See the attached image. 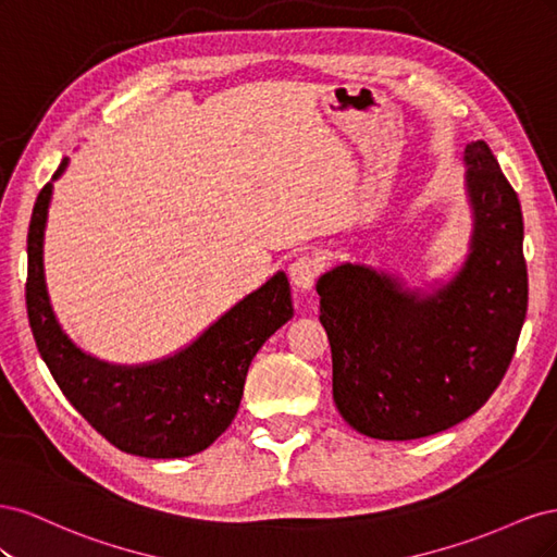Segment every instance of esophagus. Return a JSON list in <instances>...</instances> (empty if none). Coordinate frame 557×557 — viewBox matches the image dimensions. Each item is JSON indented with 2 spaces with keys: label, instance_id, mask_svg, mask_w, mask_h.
I'll list each match as a JSON object with an SVG mask.
<instances>
[{
  "label": "esophagus",
  "instance_id": "1",
  "mask_svg": "<svg viewBox=\"0 0 557 557\" xmlns=\"http://www.w3.org/2000/svg\"><path fill=\"white\" fill-rule=\"evenodd\" d=\"M320 269H323V264H320V260L315 256H299L293 260L290 264V281L293 285H297L299 290H311L313 283L320 274Z\"/></svg>",
  "mask_w": 557,
  "mask_h": 557
}]
</instances>
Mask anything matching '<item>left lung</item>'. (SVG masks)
Returning <instances> with one entry per match:
<instances>
[{"instance_id": "8db88e82", "label": "left lung", "mask_w": 557, "mask_h": 557, "mask_svg": "<svg viewBox=\"0 0 557 557\" xmlns=\"http://www.w3.org/2000/svg\"><path fill=\"white\" fill-rule=\"evenodd\" d=\"M474 232L462 269L434 295L367 264L315 283L346 423L383 442L444 432L476 413L513 358L528 311L522 213L485 141L465 148Z\"/></svg>"}]
</instances>
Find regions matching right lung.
<instances>
[{
  "mask_svg": "<svg viewBox=\"0 0 557 557\" xmlns=\"http://www.w3.org/2000/svg\"><path fill=\"white\" fill-rule=\"evenodd\" d=\"M64 158L53 181L66 170ZM46 183L27 232V318L62 395L109 444L141 458H185L209 448L239 411L250 360L293 318L283 272L246 295L197 339L150 364L123 367L86 356L58 323L44 276V230L53 195Z\"/></svg>",
  "mask_w": 557,
  "mask_h": 557,
  "instance_id": "obj_1",
  "label": "right lung"
}]
</instances>
